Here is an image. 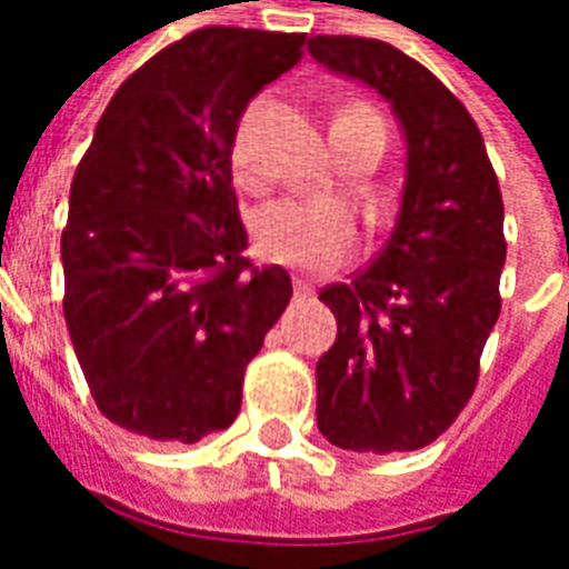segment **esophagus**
Masks as SVG:
<instances>
[{
  "mask_svg": "<svg viewBox=\"0 0 569 569\" xmlns=\"http://www.w3.org/2000/svg\"><path fill=\"white\" fill-rule=\"evenodd\" d=\"M293 297H297V300H307V297H312V288L303 281V278H293Z\"/></svg>",
  "mask_w": 569,
  "mask_h": 569,
  "instance_id": "1",
  "label": "esophagus"
}]
</instances>
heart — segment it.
<instances>
[{
	"mask_svg": "<svg viewBox=\"0 0 569 569\" xmlns=\"http://www.w3.org/2000/svg\"><path fill=\"white\" fill-rule=\"evenodd\" d=\"M266 99L257 97L243 106V112L234 121L228 159L240 184H253V124L262 112ZM345 128H379L385 131L382 116L363 102H353L338 112L335 131ZM250 234L257 243L259 257L310 269V272H329L341 266L360 240V222L353 209L341 200H300L284 197L257 209Z\"/></svg>",
	"mask_w": 569,
	"mask_h": 569,
	"instance_id": "1",
	"label": "heart"
}]
</instances>
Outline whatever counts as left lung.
Masks as SVG:
<instances>
[{"label":"left lung","mask_w":569,"mask_h":569,"mask_svg":"<svg viewBox=\"0 0 569 569\" xmlns=\"http://www.w3.org/2000/svg\"><path fill=\"white\" fill-rule=\"evenodd\" d=\"M310 52L376 87L407 137L391 238L347 284L319 291L338 319L316 366L319 432L345 451H419L472 398L501 312L498 174L467 106L426 64L366 37H310Z\"/></svg>","instance_id":"8db88e82"}]
</instances>
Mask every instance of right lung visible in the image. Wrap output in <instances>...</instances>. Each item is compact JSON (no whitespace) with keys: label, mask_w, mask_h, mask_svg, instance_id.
Returning <instances> with one entry per match:
<instances>
[{"label":"right lung","mask_w":569,"mask_h":569,"mask_svg":"<svg viewBox=\"0 0 569 569\" xmlns=\"http://www.w3.org/2000/svg\"><path fill=\"white\" fill-rule=\"evenodd\" d=\"M307 33L200 27L118 87L80 159L62 231L64 322L99 413L193 445L240 413L243 372L291 303L243 257L228 143Z\"/></svg>","instance_id":"add662e5"}]
</instances>
